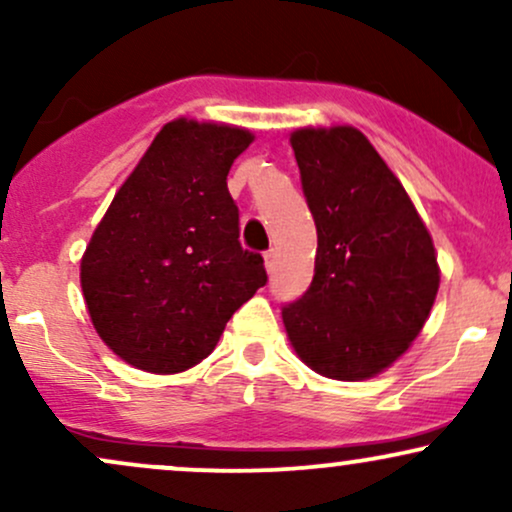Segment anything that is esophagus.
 Returning <instances> with one entry per match:
<instances>
[{"instance_id": "1", "label": "esophagus", "mask_w": 512, "mask_h": 512, "mask_svg": "<svg viewBox=\"0 0 512 512\" xmlns=\"http://www.w3.org/2000/svg\"><path fill=\"white\" fill-rule=\"evenodd\" d=\"M264 264H267V269L272 272L274 264H276V248H269L267 252H264Z\"/></svg>"}]
</instances>
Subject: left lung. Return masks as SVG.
<instances>
[{"label":"left lung","instance_id":"1","mask_svg":"<svg viewBox=\"0 0 512 512\" xmlns=\"http://www.w3.org/2000/svg\"><path fill=\"white\" fill-rule=\"evenodd\" d=\"M317 228L315 274L281 308L296 354L334 380L373 378L424 327L440 272L433 240L373 144L354 127L291 134Z\"/></svg>","mask_w":512,"mask_h":512}]
</instances>
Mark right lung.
<instances>
[{
	"label": "right lung",
	"mask_w": 512,
	"mask_h": 512,
	"mask_svg": "<svg viewBox=\"0 0 512 512\" xmlns=\"http://www.w3.org/2000/svg\"><path fill=\"white\" fill-rule=\"evenodd\" d=\"M250 142L248 129L168 122L98 223L81 289L96 332L129 366L192 368L267 284L260 252L240 245L226 185Z\"/></svg>",
	"instance_id": "obj_1"
}]
</instances>
